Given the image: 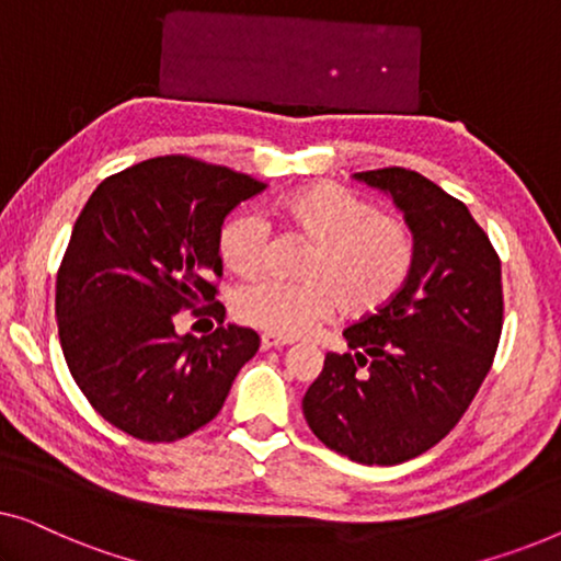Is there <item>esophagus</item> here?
<instances>
[{
	"instance_id": "34e87169",
	"label": "esophagus",
	"mask_w": 561,
	"mask_h": 561,
	"mask_svg": "<svg viewBox=\"0 0 561 561\" xmlns=\"http://www.w3.org/2000/svg\"><path fill=\"white\" fill-rule=\"evenodd\" d=\"M290 340H283V336H273V334H263L260 336V347L263 350H280V347H288Z\"/></svg>"
}]
</instances>
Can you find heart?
Segmentation results:
<instances>
[{"mask_svg": "<svg viewBox=\"0 0 561 561\" xmlns=\"http://www.w3.org/2000/svg\"><path fill=\"white\" fill-rule=\"evenodd\" d=\"M275 214L311 242L301 265L306 280H255L237 290L242 324L294 340L332 319L336 309L367 317L393 301L409 280L416 242L396 214H382L336 183L298 188L275 204ZM271 227L257 214H237L219 232V257L237 275H257L267 263Z\"/></svg>", "mask_w": 561, "mask_h": 561, "instance_id": "heart-1", "label": "heart"}]
</instances>
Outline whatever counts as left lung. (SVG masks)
Listing matches in <instances>:
<instances>
[{
    "label": "left lung",
    "mask_w": 561,
    "mask_h": 561,
    "mask_svg": "<svg viewBox=\"0 0 561 561\" xmlns=\"http://www.w3.org/2000/svg\"><path fill=\"white\" fill-rule=\"evenodd\" d=\"M386 191L416 242L405 286L344 329L304 396L311 432L359 465H401L470 409L503 329L501 257L459 198L405 168L355 173Z\"/></svg>",
    "instance_id": "8db88e82"
}]
</instances>
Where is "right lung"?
I'll return each instance as SVG.
<instances>
[{
    "label": "right lung",
    "mask_w": 561,
    "mask_h": 561,
    "mask_svg": "<svg viewBox=\"0 0 561 561\" xmlns=\"http://www.w3.org/2000/svg\"><path fill=\"white\" fill-rule=\"evenodd\" d=\"M263 181L186 156L142 160L99 183L58 267L56 319L76 386L104 421L140 442L209 424L260 336L217 327L175 334L191 309L225 321L219 232Z\"/></svg>",
    "instance_id": "1"
}]
</instances>
